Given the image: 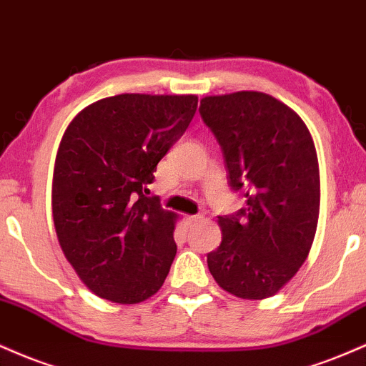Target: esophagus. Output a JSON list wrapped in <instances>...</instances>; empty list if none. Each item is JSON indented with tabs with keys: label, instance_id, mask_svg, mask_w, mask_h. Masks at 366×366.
Returning a JSON list of instances; mask_svg holds the SVG:
<instances>
[{
	"label": "esophagus",
	"instance_id": "1",
	"mask_svg": "<svg viewBox=\"0 0 366 366\" xmlns=\"http://www.w3.org/2000/svg\"><path fill=\"white\" fill-rule=\"evenodd\" d=\"M200 221H202V216H184V224H187V227H193Z\"/></svg>",
	"mask_w": 366,
	"mask_h": 366
}]
</instances>
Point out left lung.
Masks as SVG:
<instances>
[{
    "label": "left lung",
    "mask_w": 366,
    "mask_h": 366,
    "mask_svg": "<svg viewBox=\"0 0 366 366\" xmlns=\"http://www.w3.org/2000/svg\"><path fill=\"white\" fill-rule=\"evenodd\" d=\"M200 114L221 144L231 188L247 199L234 216H219L222 242L207 255L209 270L238 298H269L295 277L315 238L320 173L310 130L255 90L204 97Z\"/></svg>",
    "instance_id": "1"
}]
</instances>
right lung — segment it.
Returning a JSON list of instances; mask_svg holds the SVG:
<instances>
[{"label": "right lung", "mask_w": 366, "mask_h": 366, "mask_svg": "<svg viewBox=\"0 0 366 366\" xmlns=\"http://www.w3.org/2000/svg\"><path fill=\"white\" fill-rule=\"evenodd\" d=\"M197 104L193 94H119L84 107L64 130L51 192L54 229L76 276L99 298L135 305L164 285L178 214L144 193Z\"/></svg>", "instance_id": "obj_1"}]
</instances>
